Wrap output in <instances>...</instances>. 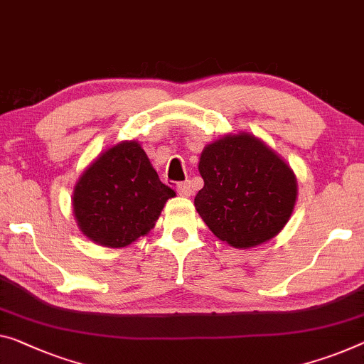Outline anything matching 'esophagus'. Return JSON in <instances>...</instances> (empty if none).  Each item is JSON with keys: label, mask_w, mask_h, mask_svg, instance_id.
<instances>
[{"label": "esophagus", "mask_w": 364, "mask_h": 364, "mask_svg": "<svg viewBox=\"0 0 364 364\" xmlns=\"http://www.w3.org/2000/svg\"><path fill=\"white\" fill-rule=\"evenodd\" d=\"M176 191L178 194H181V196H191L193 194V186H191V181H183V183H178L176 184Z\"/></svg>", "instance_id": "1"}]
</instances>
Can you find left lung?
I'll list each match as a JSON object with an SVG mask.
<instances>
[{
	"label": "left lung",
	"instance_id": "1",
	"mask_svg": "<svg viewBox=\"0 0 364 364\" xmlns=\"http://www.w3.org/2000/svg\"><path fill=\"white\" fill-rule=\"evenodd\" d=\"M204 188L194 205L222 242L250 248L283 230L294 210L297 181L291 166L252 134L205 145L199 159Z\"/></svg>",
	"mask_w": 364,
	"mask_h": 364
}]
</instances>
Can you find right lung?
<instances>
[{"instance_id":"1","label":"right lung","mask_w":364,"mask_h":364,"mask_svg":"<svg viewBox=\"0 0 364 364\" xmlns=\"http://www.w3.org/2000/svg\"><path fill=\"white\" fill-rule=\"evenodd\" d=\"M175 194L160 181L140 144L124 140L102 151L80 176L73 214L91 242L121 248L147 235Z\"/></svg>"}]
</instances>
